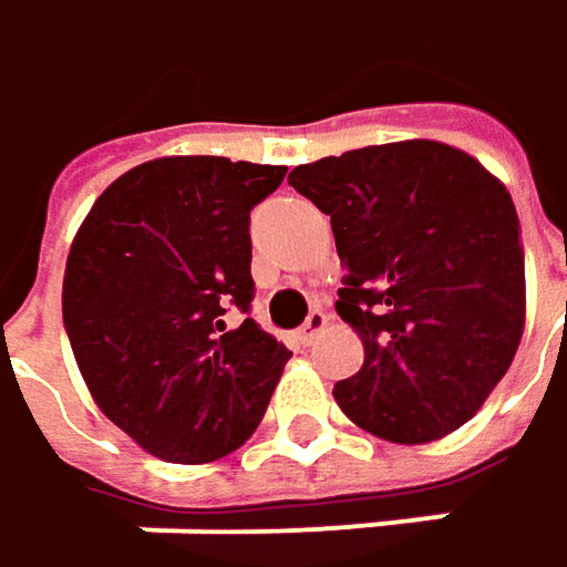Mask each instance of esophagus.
Returning a JSON list of instances; mask_svg holds the SVG:
<instances>
[{
    "label": "esophagus",
    "mask_w": 567,
    "mask_h": 567,
    "mask_svg": "<svg viewBox=\"0 0 567 567\" xmlns=\"http://www.w3.org/2000/svg\"><path fill=\"white\" fill-rule=\"evenodd\" d=\"M324 328H328V315H324L321 308H311V315L305 318V324H301L298 337H301V343H311V340L321 334Z\"/></svg>",
    "instance_id": "esophagus-1"
}]
</instances>
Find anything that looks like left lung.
Returning <instances> with one entry per match:
<instances>
[{
    "label": "left lung",
    "mask_w": 567,
    "mask_h": 567,
    "mask_svg": "<svg viewBox=\"0 0 567 567\" xmlns=\"http://www.w3.org/2000/svg\"><path fill=\"white\" fill-rule=\"evenodd\" d=\"M288 184L331 217L347 266L337 315L367 357L334 386L343 415L399 444L461 429L506 377L526 321L509 190L429 138L298 165Z\"/></svg>",
    "instance_id": "obj_1"
}]
</instances>
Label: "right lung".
Segmentation results:
<instances>
[{"instance_id":"1","label":"right lung","mask_w":567,"mask_h":567,"mask_svg":"<svg viewBox=\"0 0 567 567\" xmlns=\"http://www.w3.org/2000/svg\"><path fill=\"white\" fill-rule=\"evenodd\" d=\"M285 165L155 158L93 204L68 256L64 331L103 415L148 454L207 464L266 415L291 350L249 315V210Z\"/></svg>"}]
</instances>
